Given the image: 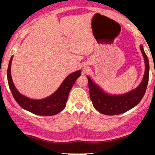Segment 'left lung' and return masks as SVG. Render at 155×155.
Here are the masks:
<instances>
[{"label": "left lung", "instance_id": "1", "mask_svg": "<svg viewBox=\"0 0 155 155\" xmlns=\"http://www.w3.org/2000/svg\"><path fill=\"white\" fill-rule=\"evenodd\" d=\"M140 49L144 58L145 74L142 82L136 90L121 95H108L87 77L90 99L97 111L106 115L120 114L135 107L143 98L149 81V65L143 47L140 46Z\"/></svg>", "mask_w": 155, "mask_h": 155}]
</instances>
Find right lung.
Masks as SVG:
<instances>
[{"label":"right lung","instance_id":"1","mask_svg":"<svg viewBox=\"0 0 155 155\" xmlns=\"http://www.w3.org/2000/svg\"><path fill=\"white\" fill-rule=\"evenodd\" d=\"M12 58H11L7 70V79H8V86L12 92L14 98L17 103L22 108L37 115L41 116H52L58 114L66 106V102L68 97L69 92L76 79L81 75V71L73 73L68 76L66 79L60 85L58 90L47 98L42 100H32L21 95L15 87L11 76V65H12Z\"/></svg>","mask_w":155,"mask_h":155}]
</instances>
